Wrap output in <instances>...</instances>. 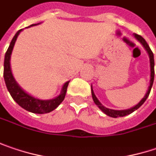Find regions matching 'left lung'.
<instances>
[{
    "instance_id": "left-lung-1",
    "label": "left lung",
    "mask_w": 156,
    "mask_h": 156,
    "mask_svg": "<svg viewBox=\"0 0 156 156\" xmlns=\"http://www.w3.org/2000/svg\"><path fill=\"white\" fill-rule=\"evenodd\" d=\"M134 36H135V38L139 41L141 43L142 45H143V47L146 48V50L147 51V53H148V55H149V58H150V67H151V79H150V86L148 87V91H147V93L146 94V95L145 97L142 99L141 101H140V103L139 104H137V105L135 106V107H133L132 108H130V109H125V110H114V109H110V108H106L104 106L102 105L100 101H99V100L97 99L96 96H95V94H94V91H93V89H92V96H93V100H94V101L95 102V104H96L106 115H108V116H111V117H118V116H124V115H127L131 114V113H133V111H135L136 109H138L140 106L146 101V100L147 99V97L149 95V94H150V91H151V88L152 86H153V83H154V54H153V52L150 49V48H149V46H148V44L147 43V41L144 40V38H142L140 35H139V34H134Z\"/></svg>"
}]
</instances>
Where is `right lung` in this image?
I'll return each mask as SVG.
<instances>
[{"instance_id":"obj_1","label":"right lung","mask_w":156,"mask_h":156,"mask_svg":"<svg viewBox=\"0 0 156 156\" xmlns=\"http://www.w3.org/2000/svg\"><path fill=\"white\" fill-rule=\"evenodd\" d=\"M32 25H36V24H32ZM21 31L22 30H19L16 33L14 38L12 39V41L9 44L8 50L5 54L4 70H3L5 84H6V87L8 88L10 95L14 99L15 101L18 105L21 106L23 108H24L25 110L32 112V113H36V114L48 113V112L53 111L55 108H56L62 103V101L64 100L69 82H66L63 85L62 93L59 96H57L53 100H48V101H42V100H39L37 98H34V97L29 95L17 85V83L15 81L11 69H10L9 60H10V55L12 53L15 42L16 41V38Z\"/></svg>"}]
</instances>
